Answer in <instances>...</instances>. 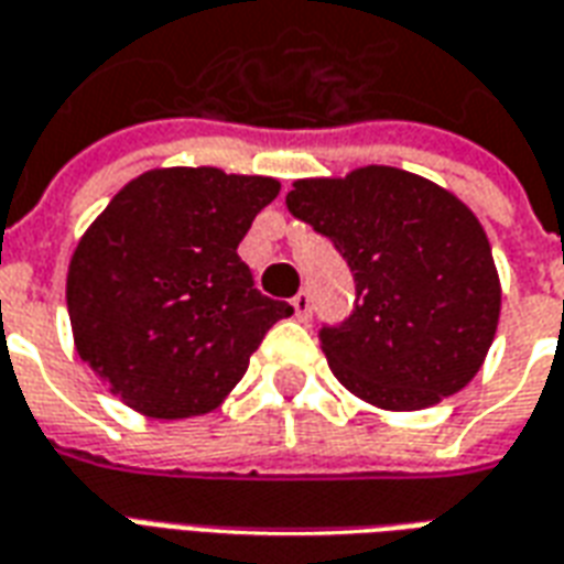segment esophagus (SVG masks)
Masks as SVG:
<instances>
[{
	"mask_svg": "<svg viewBox=\"0 0 564 564\" xmlns=\"http://www.w3.org/2000/svg\"><path fill=\"white\" fill-rule=\"evenodd\" d=\"M293 311H295V319H307L311 317V293L307 290H299V293L293 295Z\"/></svg>",
	"mask_w": 564,
	"mask_h": 564,
	"instance_id": "esophagus-1",
	"label": "esophagus"
}]
</instances>
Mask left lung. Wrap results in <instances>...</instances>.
Segmentation results:
<instances>
[{"label": "left lung", "mask_w": 564, "mask_h": 564, "mask_svg": "<svg viewBox=\"0 0 564 564\" xmlns=\"http://www.w3.org/2000/svg\"><path fill=\"white\" fill-rule=\"evenodd\" d=\"M299 220L335 241L356 278V311L319 332L335 378L380 411H423L474 380L501 314L492 247L474 210L392 165L302 177Z\"/></svg>", "instance_id": "1"}]
</instances>
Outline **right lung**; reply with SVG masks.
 <instances>
[{
	"label": "right lung",
	"instance_id": "1",
	"mask_svg": "<svg viewBox=\"0 0 564 564\" xmlns=\"http://www.w3.org/2000/svg\"><path fill=\"white\" fill-rule=\"evenodd\" d=\"M281 181L172 165L132 177L72 253L75 350L153 420L217 411L293 307L253 286L238 245Z\"/></svg>",
	"mask_w": 564,
	"mask_h": 564
}]
</instances>
